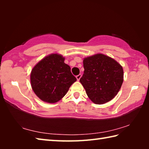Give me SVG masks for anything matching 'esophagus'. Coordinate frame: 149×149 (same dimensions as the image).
Instances as JSON below:
<instances>
[{
    "instance_id": "obj_1",
    "label": "esophagus",
    "mask_w": 149,
    "mask_h": 149,
    "mask_svg": "<svg viewBox=\"0 0 149 149\" xmlns=\"http://www.w3.org/2000/svg\"><path fill=\"white\" fill-rule=\"evenodd\" d=\"M81 77V74H79V75H77V76H76V78H77V81H79V79H80V78Z\"/></svg>"
}]
</instances>
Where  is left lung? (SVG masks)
<instances>
[{"mask_svg": "<svg viewBox=\"0 0 149 149\" xmlns=\"http://www.w3.org/2000/svg\"><path fill=\"white\" fill-rule=\"evenodd\" d=\"M83 63L84 74L79 81L90 100L102 104L114 99L123 81L122 65L102 54L85 58Z\"/></svg>", "mask_w": 149, "mask_h": 149, "instance_id": "8db88e82", "label": "left lung"}]
</instances>
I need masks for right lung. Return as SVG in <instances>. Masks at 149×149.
Listing matches in <instances>:
<instances>
[{
  "label": "right lung",
  "mask_w": 149,
  "mask_h": 149,
  "mask_svg": "<svg viewBox=\"0 0 149 149\" xmlns=\"http://www.w3.org/2000/svg\"><path fill=\"white\" fill-rule=\"evenodd\" d=\"M64 60L60 54H49L32 69L30 75L32 89L42 101L48 103L59 101L77 81Z\"/></svg>",
  "instance_id": "obj_1"
}]
</instances>
